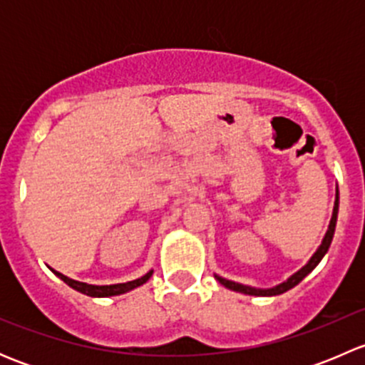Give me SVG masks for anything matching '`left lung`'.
<instances>
[{
	"label": "left lung",
	"mask_w": 365,
	"mask_h": 365,
	"mask_svg": "<svg viewBox=\"0 0 365 365\" xmlns=\"http://www.w3.org/2000/svg\"><path fill=\"white\" fill-rule=\"evenodd\" d=\"M337 212H339V190H337L336 194V203H334V212H332V219H330V224H329V230H327L325 233V238H323L322 245L318 247V251L312 254L311 259L307 261V264H304V267L300 268V270L295 272V274L292 275V277L288 279V281L281 282V284L274 286V288H268V289H259V288H251V286H245V284H240V282H233V281H227V279L224 277H219V275H215L217 281L220 282L222 286H226L227 289H233V292H238V293H244V295H254V297H275V295H281V293L288 292V289L295 288L298 282L302 281V279L305 277V275L311 274L312 270H314L316 267H318L319 261L323 259V256H325L327 251H329L330 244H332V238H334V231H336V222H337Z\"/></svg>",
	"instance_id": "8db88e82"
}]
</instances>
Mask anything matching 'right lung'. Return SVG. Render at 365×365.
<instances>
[{"instance_id": "right-lung-1", "label": "right lung", "mask_w": 365, "mask_h": 365, "mask_svg": "<svg viewBox=\"0 0 365 365\" xmlns=\"http://www.w3.org/2000/svg\"><path fill=\"white\" fill-rule=\"evenodd\" d=\"M51 270H53V268H51ZM53 274L58 275V277H60L65 284H68L70 288H73L76 292H79V293H84V295H88V297H114V295H123V293H127V292H130V289L138 288V286L145 284V282L152 277L153 270H150L148 274H145L143 277L135 279V281L121 282V284H109V286H95V284H86V282L73 281V279H70V277H67V275L60 274V272H56V270H53Z\"/></svg>"}]
</instances>
